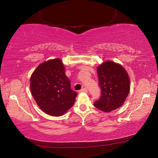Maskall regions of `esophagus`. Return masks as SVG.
<instances>
[{
    "label": "esophagus",
    "instance_id": "34e87169",
    "mask_svg": "<svg viewBox=\"0 0 158 158\" xmlns=\"http://www.w3.org/2000/svg\"><path fill=\"white\" fill-rule=\"evenodd\" d=\"M79 92H80V93H82V92L86 93V92H88V89H87L86 88H81L80 90H79Z\"/></svg>",
    "mask_w": 158,
    "mask_h": 158
}]
</instances>
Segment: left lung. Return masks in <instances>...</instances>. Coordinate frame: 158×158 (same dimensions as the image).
<instances>
[{
	"instance_id": "8db88e82",
	"label": "left lung",
	"mask_w": 158,
	"mask_h": 158,
	"mask_svg": "<svg viewBox=\"0 0 158 158\" xmlns=\"http://www.w3.org/2000/svg\"><path fill=\"white\" fill-rule=\"evenodd\" d=\"M99 99L94 106L105 112L117 109L124 103L130 90V80L126 70L120 64L108 61L97 68Z\"/></svg>"
}]
</instances>
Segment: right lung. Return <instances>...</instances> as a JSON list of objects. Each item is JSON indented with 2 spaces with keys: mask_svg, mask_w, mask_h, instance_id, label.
<instances>
[{
  "mask_svg": "<svg viewBox=\"0 0 158 158\" xmlns=\"http://www.w3.org/2000/svg\"><path fill=\"white\" fill-rule=\"evenodd\" d=\"M30 90L36 103L49 115L59 117L73 106L77 93L71 89L70 81L59 59L39 65L30 78Z\"/></svg>",
  "mask_w": 158,
  "mask_h": 158,
  "instance_id": "obj_1",
  "label": "right lung"
}]
</instances>
